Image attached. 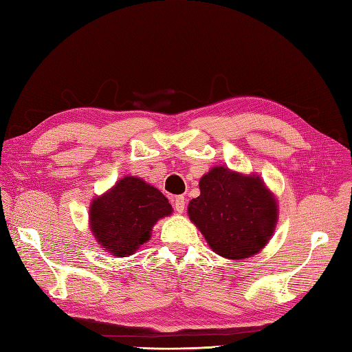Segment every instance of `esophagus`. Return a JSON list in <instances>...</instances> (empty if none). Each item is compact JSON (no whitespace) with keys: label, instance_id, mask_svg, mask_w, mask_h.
Returning <instances> with one entry per match:
<instances>
[{"label":"esophagus","instance_id":"esophagus-1","mask_svg":"<svg viewBox=\"0 0 352 352\" xmlns=\"http://www.w3.org/2000/svg\"><path fill=\"white\" fill-rule=\"evenodd\" d=\"M175 209L177 213H184L185 210V197L184 195H177L175 199Z\"/></svg>","mask_w":352,"mask_h":352}]
</instances>
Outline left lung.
<instances>
[{"mask_svg":"<svg viewBox=\"0 0 352 352\" xmlns=\"http://www.w3.org/2000/svg\"><path fill=\"white\" fill-rule=\"evenodd\" d=\"M200 195L188 217L218 255L243 260L267 245L278 222V203L260 176L213 167L200 179Z\"/></svg>","mask_w":352,"mask_h":352,"instance_id":"left-lung-1","label":"left lung"}]
</instances>
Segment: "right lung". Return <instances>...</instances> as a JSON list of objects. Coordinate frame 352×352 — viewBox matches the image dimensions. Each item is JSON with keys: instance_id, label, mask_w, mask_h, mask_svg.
<instances>
[{"instance_id": "right-lung-1", "label": "right lung", "mask_w": 352, "mask_h": 352, "mask_svg": "<svg viewBox=\"0 0 352 352\" xmlns=\"http://www.w3.org/2000/svg\"><path fill=\"white\" fill-rule=\"evenodd\" d=\"M171 212V204L160 190L140 177L125 176L92 200L89 224L98 245L119 258L146 243L157 221Z\"/></svg>"}]
</instances>
